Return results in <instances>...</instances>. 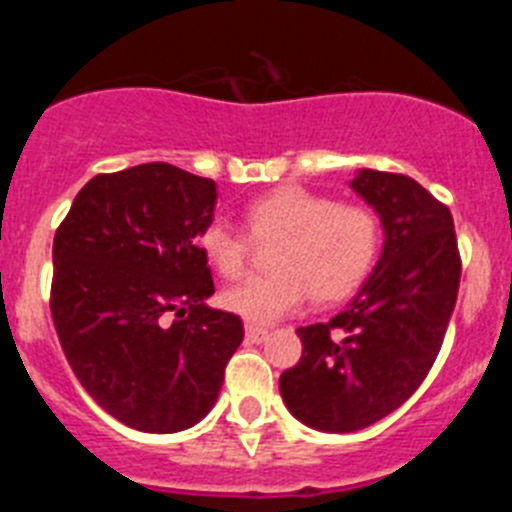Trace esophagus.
<instances>
[{
	"instance_id": "34e87169",
	"label": "esophagus",
	"mask_w": 512,
	"mask_h": 512,
	"mask_svg": "<svg viewBox=\"0 0 512 512\" xmlns=\"http://www.w3.org/2000/svg\"><path fill=\"white\" fill-rule=\"evenodd\" d=\"M269 338V330L259 328V325H246V341L248 343H261Z\"/></svg>"
}]
</instances>
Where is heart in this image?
Segmentation results:
<instances>
[{"instance_id":"1","label":"heart","mask_w":512,"mask_h":512,"mask_svg":"<svg viewBox=\"0 0 512 512\" xmlns=\"http://www.w3.org/2000/svg\"><path fill=\"white\" fill-rule=\"evenodd\" d=\"M253 241L277 238L269 253V274H253L220 295L228 312L248 323H274L295 312L307 295L315 302L351 297L377 264L382 246L379 217L364 205H338L328 194L297 184L261 194L246 207ZM202 256L223 277L241 274L248 238L215 217L197 235Z\"/></svg>"}]
</instances>
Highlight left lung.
Masks as SVG:
<instances>
[{
  "instance_id": "8db88e82",
  "label": "left lung",
  "mask_w": 512,
  "mask_h": 512,
  "mask_svg": "<svg viewBox=\"0 0 512 512\" xmlns=\"http://www.w3.org/2000/svg\"><path fill=\"white\" fill-rule=\"evenodd\" d=\"M351 189L382 220V256L346 310L297 328L302 359L279 377L289 413L325 433L361 431L418 390L461 277L454 217L415 179L361 169Z\"/></svg>"
}]
</instances>
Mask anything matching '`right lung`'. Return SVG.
Listing matches in <instances>:
<instances>
[{
    "label": "right lung",
    "mask_w": 512,
    "mask_h": 512,
    "mask_svg": "<svg viewBox=\"0 0 512 512\" xmlns=\"http://www.w3.org/2000/svg\"><path fill=\"white\" fill-rule=\"evenodd\" d=\"M215 200L212 179L140 164L89 179L53 238L63 354L99 408L135 431L200 423L243 341L238 315L205 305L215 284L197 235Z\"/></svg>",
    "instance_id": "right-lung-1"
}]
</instances>
